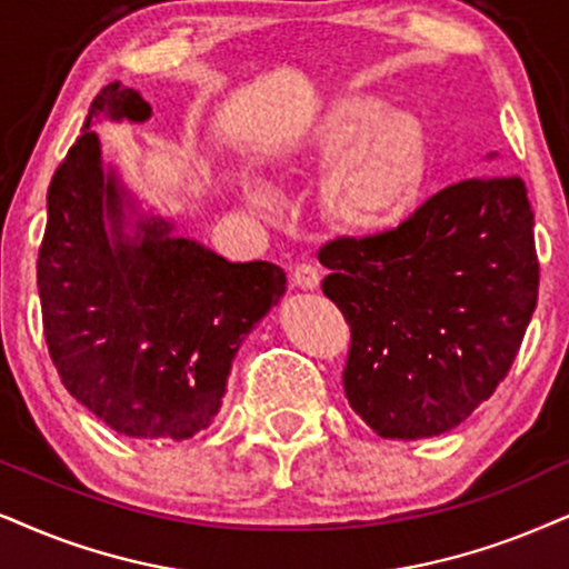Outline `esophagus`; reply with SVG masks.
Wrapping results in <instances>:
<instances>
[{
  "label": "esophagus",
  "instance_id": "obj_1",
  "mask_svg": "<svg viewBox=\"0 0 569 569\" xmlns=\"http://www.w3.org/2000/svg\"><path fill=\"white\" fill-rule=\"evenodd\" d=\"M291 278H293V283L299 286V289H307V291L318 289V286H320V272H318V268H315L312 262L293 264Z\"/></svg>",
  "mask_w": 569,
  "mask_h": 569
}]
</instances>
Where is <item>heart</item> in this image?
<instances>
[{
  "mask_svg": "<svg viewBox=\"0 0 569 569\" xmlns=\"http://www.w3.org/2000/svg\"><path fill=\"white\" fill-rule=\"evenodd\" d=\"M305 154L336 162L326 178L328 212L357 233H378L415 210L428 183L430 139L412 112L388 110L372 97H349L330 107L305 139ZM254 204L270 193L251 189Z\"/></svg>",
  "mask_w": 569,
  "mask_h": 569,
  "instance_id": "heart-1",
  "label": "heart"
}]
</instances>
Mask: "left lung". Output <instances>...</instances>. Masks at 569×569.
I'll list each match as a JSON object with an SVG mask.
<instances>
[{
    "label": "left lung",
    "mask_w": 569,
    "mask_h": 569,
    "mask_svg": "<svg viewBox=\"0 0 569 569\" xmlns=\"http://www.w3.org/2000/svg\"><path fill=\"white\" fill-rule=\"evenodd\" d=\"M322 293L351 330L343 391L383 438L457 428L507 378L538 301V254L520 176H478L422 201L397 228L318 251Z\"/></svg>",
    "instance_id": "left-lung-1"
}]
</instances>
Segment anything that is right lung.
<instances>
[{"label": "right lung", "instance_id": "1", "mask_svg": "<svg viewBox=\"0 0 569 569\" xmlns=\"http://www.w3.org/2000/svg\"><path fill=\"white\" fill-rule=\"evenodd\" d=\"M97 112L147 120L152 107L120 81L107 83L57 164L36 260L49 357L70 397L112 430L183 441L218 415L236 351L283 297L286 272L172 239L168 222H139L141 241H128L120 189L89 131Z\"/></svg>", "mask_w": 569, "mask_h": 569}]
</instances>
